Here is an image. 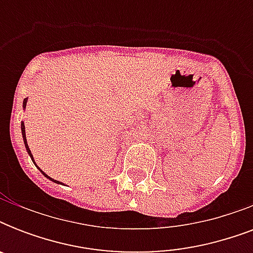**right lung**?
Returning a JSON list of instances; mask_svg holds the SVG:
<instances>
[{"instance_id":"right-lung-1","label":"right lung","mask_w":253,"mask_h":253,"mask_svg":"<svg viewBox=\"0 0 253 253\" xmlns=\"http://www.w3.org/2000/svg\"><path fill=\"white\" fill-rule=\"evenodd\" d=\"M26 105H27V98H25L23 99V110H26ZM21 131H22V138H23V143H25V147H26V151H27V154L30 155V158H31V160H33L34 162V158H33V154H31V151H30V148H29V144H27V139H26V130H25V122H23V121H22L21 122ZM34 164H35V162H34ZM35 166H37V164H35ZM38 167V166H37ZM39 169V170H41L42 173H43V176L44 177H47V178H48V180H51V181H53V182H55V184H61L60 181H56V180H53V178H51V177L48 176V174H45L44 172H43V170H42L41 168H38Z\"/></svg>"}]
</instances>
